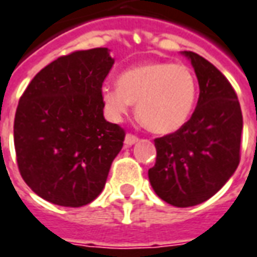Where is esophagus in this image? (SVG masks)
Listing matches in <instances>:
<instances>
[{
  "label": "esophagus",
  "instance_id": "obj_1",
  "mask_svg": "<svg viewBox=\"0 0 257 257\" xmlns=\"http://www.w3.org/2000/svg\"><path fill=\"white\" fill-rule=\"evenodd\" d=\"M138 138L135 136V135H131L128 134L126 136H125V141H123V143H125V147H131V146H134L135 143H138Z\"/></svg>",
  "mask_w": 257,
  "mask_h": 257
}]
</instances>
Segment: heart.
I'll return each instance as SVG.
<instances>
[{
    "mask_svg": "<svg viewBox=\"0 0 257 257\" xmlns=\"http://www.w3.org/2000/svg\"><path fill=\"white\" fill-rule=\"evenodd\" d=\"M116 86L101 89L108 115L119 121L132 103H138V118L154 134L177 132L188 122L196 103V79L182 64L143 62L123 71Z\"/></svg>",
    "mask_w": 257,
    "mask_h": 257,
    "instance_id": "1",
    "label": "heart"
}]
</instances>
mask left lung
Wrapping results in <instances>:
<instances>
[{
  "label": "left lung",
  "mask_w": 257,
  "mask_h": 257,
  "mask_svg": "<svg viewBox=\"0 0 257 257\" xmlns=\"http://www.w3.org/2000/svg\"><path fill=\"white\" fill-rule=\"evenodd\" d=\"M191 61L199 98L191 119L175 134L154 141L157 159L149 170L156 195L175 207H191L216 195L239 164L242 112L227 78L203 57Z\"/></svg>",
  "instance_id": "obj_1"
}]
</instances>
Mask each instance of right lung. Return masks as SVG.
Returning <instances> with one entry per match:
<instances>
[{"instance_id": "1", "label": "right lung", "mask_w": 257, "mask_h": 257, "mask_svg": "<svg viewBox=\"0 0 257 257\" xmlns=\"http://www.w3.org/2000/svg\"><path fill=\"white\" fill-rule=\"evenodd\" d=\"M114 65L108 48L60 57L32 79L14 123L16 160L36 195L80 207L103 191L125 132L105 121L101 86Z\"/></svg>"}]
</instances>
